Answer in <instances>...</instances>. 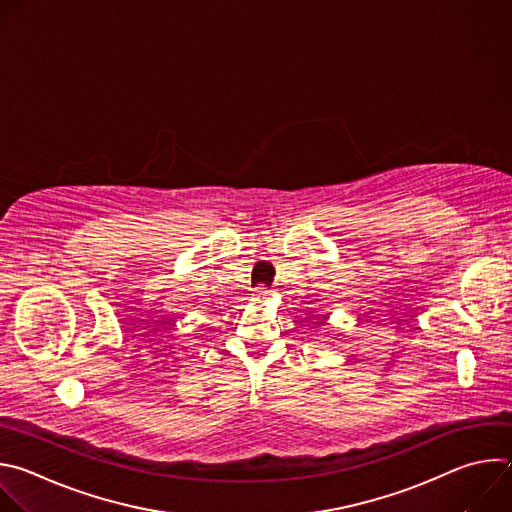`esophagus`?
Segmentation results:
<instances>
[{
	"instance_id": "34e87169",
	"label": "esophagus",
	"mask_w": 512,
	"mask_h": 512,
	"mask_svg": "<svg viewBox=\"0 0 512 512\" xmlns=\"http://www.w3.org/2000/svg\"><path fill=\"white\" fill-rule=\"evenodd\" d=\"M269 296H271V291H269L267 287H263V285L257 287V298H259V300H267Z\"/></svg>"
}]
</instances>
